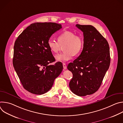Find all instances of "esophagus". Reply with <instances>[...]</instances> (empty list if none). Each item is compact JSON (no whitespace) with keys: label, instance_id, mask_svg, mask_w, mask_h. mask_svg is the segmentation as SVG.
<instances>
[{"label":"esophagus","instance_id":"esophagus-1","mask_svg":"<svg viewBox=\"0 0 123 123\" xmlns=\"http://www.w3.org/2000/svg\"><path fill=\"white\" fill-rule=\"evenodd\" d=\"M63 68H64V69H67V66H66V65L65 63H63Z\"/></svg>","mask_w":123,"mask_h":123}]
</instances>
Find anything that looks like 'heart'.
<instances>
[{"mask_svg": "<svg viewBox=\"0 0 123 123\" xmlns=\"http://www.w3.org/2000/svg\"><path fill=\"white\" fill-rule=\"evenodd\" d=\"M84 45L82 37L70 31H65L59 34L58 40L49 39L48 42L49 48L54 53H57L62 47L65 46L64 53L55 56L56 61L61 62L71 60L74 55H79L83 49Z\"/></svg>", "mask_w": 123, "mask_h": 123, "instance_id": "1", "label": "heart"}]
</instances>
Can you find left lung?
Listing matches in <instances>:
<instances>
[{
    "instance_id": "8db88e82",
    "label": "left lung",
    "mask_w": 123,
    "mask_h": 123,
    "mask_svg": "<svg viewBox=\"0 0 123 123\" xmlns=\"http://www.w3.org/2000/svg\"><path fill=\"white\" fill-rule=\"evenodd\" d=\"M76 26L83 32L84 45L80 55L67 67L73 74L69 86L74 93L84 96L99 89L110 65V47L107 40L93 26Z\"/></svg>"
}]
</instances>
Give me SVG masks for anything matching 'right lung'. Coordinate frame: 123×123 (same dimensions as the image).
Instances as JSON below:
<instances>
[{"mask_svg":"<svg viewBox=\"0 0 123 123\" xmlns=\"http://www.w3.org/2000/svg\"><path fill=\"white\" fill-rule=\"evenodd\" d=\"M61 28L56 23H32L15 41L13 67L24 88L31 93L48 92L62 71L60 62L49 65L55 58L48 45L52 34Z\"/></svg>","mask_w":123,"mask_h":123,"instance_id":"right-lung-1","label":"right lung"}]
</instances>
